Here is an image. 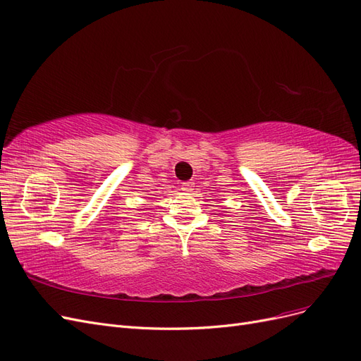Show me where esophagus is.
Segmentation results:
<instances>
[{
  "label": "esophagus",
  "mask_w": 361,
  "mask_h": 361,
  "mask_svg": "<svg viewBox=\"0 0 361 361\" xmlns=\"http://www.w3.org/2000/svg\"><path fill=\"white\" fill-rule=\"evenodd\" d=\"M192 188H194V183H192V182H183L180 190H182L183 192H191Z\"/></svg>",
  "instance_id": "esophagus-1"
}]
</instances>
